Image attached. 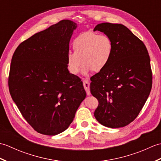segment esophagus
I'll return each mask as SVG.
<instances>
[{
    "label": "esophagus",
    "mask_w": 161,
    "mask_h": 161,
    "mask_svg": "<svg viewBox=\"0 0 161 161\" xmlns=\"http://www.w3.org/2000/svg\"><path fill=\"white\" fill-rule=\"evenodd\" d=\"M83 85L84 87V89L86 91V94L88 95H91V92H90V83L89 81H88V79L85 78L83 80Z\"/></svg>",
    "instance_id": "1"
}]
</instances>
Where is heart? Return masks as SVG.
Here are the masks:
<instances>
[{
	"instance_id": "b5f03b06",
	"label": "heart",
	"mask_w": 161,
	"mask_h": 161,
	"mask_svg": "<svg viewBox=\"0 0 161 161\" xmlns=\"http://www.w3.org/2000/svg\"><path fill=\"white\" fill-rule=\"evenodd\" d=\"M74 52L69 51L66 55L68 69L77 75L82 62V73L91 70L101 71L110 62L114 52V44L108 35L88 31L75 37L72 42Z\"/></svg>"
}]
</instances>
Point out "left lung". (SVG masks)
<instances>
[{
    "mask_svg": "<svg viewBox=\"0 0 161 161\" xmlns=\"http://www.w3.org/2000/svg\"><path fill=\"white\" fill-rule=\"evenodd\" d=\"M93 30L104 32L114 44L110 62L91 77V93L99 102L95 118L107 127H123L138 115L152 89L148 51L122 24L102 23Z\"/></svg>",
    "mask_w": 161,
    "mask_h": 161,
    "instance_id": "obj_1",
    "label": "left lung"
}]
</instances>
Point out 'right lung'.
Returning a JSON list of instances; mask_svg holds the SVG:
<instances>
[{"label":"right lung","mask_w":161,"mask_h":161,"mask_svg":"<svg viewBox=\"0 0 161 161\" xmlns=\"http://www.w3.org/2000/svg\"><path fill=\"white\" fill-rule=\"evenodd\" d=\"M76 28L72 20H60L20 43L12 58L10 95L23 117L42 134L67 129L86 97L82 81L66 64Z\"/></svg>","instance_id":"right-lung-1"}]
</instances>
